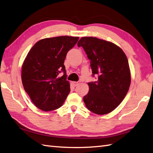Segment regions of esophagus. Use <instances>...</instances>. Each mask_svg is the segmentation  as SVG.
Returning a JSON list of instances; mask_svg holds the SVG:
<instances>
[{"label":"esophagus","instance_id":"34e87169","mask_svg":"<svg viewBox=\"0 0 153 153\" xmlns=\"http://www.w3.org/2000/svg\"><path fill=\"white\" fill-rule=\"evenodd\" d=\"M80 83V81H78V82H72V84L74 86H76L78 84Z\"/></svg>","mask_w":153,"mask_h":153}]
</instances>
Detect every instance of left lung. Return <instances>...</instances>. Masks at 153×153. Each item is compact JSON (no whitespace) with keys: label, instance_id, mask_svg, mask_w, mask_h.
I'll use <instances>...</instances> for the list:
<instances>
[{"label":"left lung","instance_id":"obj_1","mask_svg":"<svg viewBox=\"0 0 153 153\" xmlns=\"http://www.w3.org/2000/svg\"><path fill=\"white\" fill-rule=\"evenodd\" d=\"M90 60L93 75L98 80L89 82L88 94L84 97L89 111L97 114L111 113L124 99L131 84L127 58L113 42L93 36L82 37L78 42Z\"/></svg>","mask_w":153,"mask_h":153}]
</instances>
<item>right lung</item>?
Returning <instances> with one entry per match:
<instances>
[{
    "instance_id": "add662e5",
    "label": "right lung",
    "mask_w": 153,
    "mask_h": 153,
    "mask_svg": "<svg viewBox=\"0 0 153 153\" xmlns=\"http://www.w3.org/2000/svg\"><path fill=\"white\" fill-rule=\"evenodd\" d=\"M78 39L69 36L44 39L28 52L22 66V82L25 91L39 109L50 111L63 105L70 92L64 60ZM61 71L65 74L59 77Z\"/></svg>"
}]
</instances>
